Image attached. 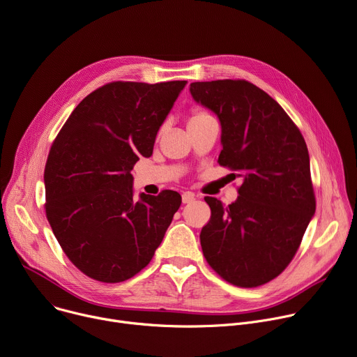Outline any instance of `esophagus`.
Here are the masks:
<instances>
[{
  "label": "esophagus",
  "instance_id": "34e87169",
  "mask_svg": "<svg viewBox=\"0 0 357 357\" xmlns=\"http://www.w3.org/2000/svg\"><path fill=\"white\" fill-rule=\"evenodd\" d=\"M195 195L193 193H190V191H185V193H183V196H181V202H183V204H188V203H191V202H195Z\"/></svg>",
  "mask_w": 357,
  "mask_h": 357
}]
</instances>
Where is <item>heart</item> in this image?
Returning <instances> with one entry per match:
<instances>
[{
  "mask_svg": "<svg viewBox=\"0 0 357 357\" xmlns=\"http://www.w3.org/2000/svg\"><path fill=\"white\" fill-rule=\"evenodd\" d=\"M208 114H206L204 112H202V109H195L193 113H191V116H190V119H188V124H191V123H196V121H199V120H202V119H204V117H207Z\"/></svg>",
  "mask_w": 357,
  "mask_h": 357,
  "instance_id": "heart-1",
  "label": "heart"
}]
</instances>
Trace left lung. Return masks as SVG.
Returning <instances> with one entry per match:
<instances>
[{
    "mask_svg": "<svg viewBox=\"0 0 357 357\" xmlns=\"http://www.w3.org/2000/svg\"><path fill=\"white\" fill-rule=\"evenodd\" d=\"M195 101L222 124L218 164L241 177L238 197L211 208L200 243L210 267L238 287L268 283L289 266L316 210L306 142L280 104L245 79L197 81Z\"/></svg>",
    "mask_w": 357,
    "mask_h": 357,
    "instance_id": "8db88e82",
    "label": "left lung"
}]
</instances>
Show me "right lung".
<instances>
[{
  "mask_svg": "<svg viewBox=\"0 0 357 357\" xmlns=\"http://www.w3.org/2000/svg\"><path fill=\"white\" fill-rule=\"evenodd\" d=\"M187 81L108 83L81 101L54 140L44 172L45 214L71 263L102 283L142 271L181 204L177 191L132 197L131 170Z\"/></svg>",
  "mask_w": 357,
  "mask_h": 357,
  "instance_id": "add662e5",
  "label": "right lung"
}]
</instances>
